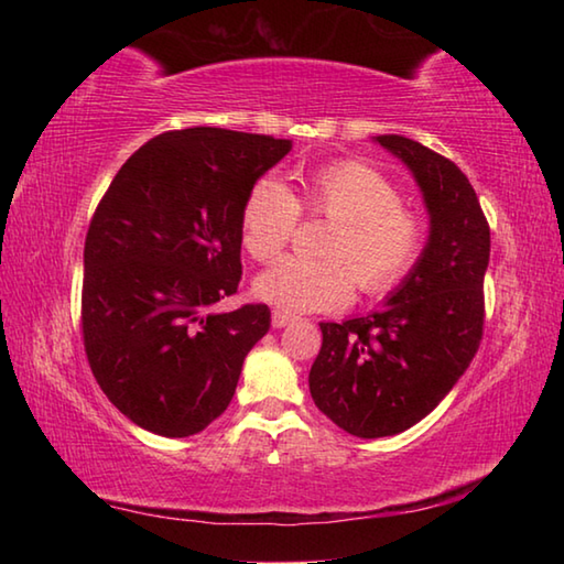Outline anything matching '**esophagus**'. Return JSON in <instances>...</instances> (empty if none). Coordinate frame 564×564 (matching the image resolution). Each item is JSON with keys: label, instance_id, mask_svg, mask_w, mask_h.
<instances>
[{"label": "esophagus", "instance_id": "34e87169", "mask_svg": "<svg viewBox=\"0 0 564 564\" xmlns=\"http://www.w3.org/2000/svg\"><path fill=\"white\" fill-rule=\"evenodd\" d=\"M291 321H293V316H289V313H283V311H273V316H271L273 328H285Z\"/></svg>", "mask_w": 564, "mask_h": 564}]
</instances>
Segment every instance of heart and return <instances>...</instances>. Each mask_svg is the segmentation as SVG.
I'll use <instances>...</instances> for the list:
<instances>
[{"label": "heart", "mask_w": 564, "mask_h": 564, "mask_svg": "<svg viewBox=\"0 0 564 564\" xmlns=\"http://www.w3.org/2000/svg\"><path fill=\"white\" fill-rule=\"evenodd\" d=\"M301 212L333 218L321 253L326 259H281L253 283L261 301L285 313L336 311L356 291H393L417 263L425 221L403 204L383 171L358 159L311 169L295 191L259 181L241 208V243L256 261L279 256L299 228Z\"/></svg>", "instance_id": "obj_1"}]
</instances>
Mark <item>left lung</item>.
I'll use <instances>...</instances> for the list:
<instances>
[{
    "label": "left lung",
    "mask_w": 564,
    "mask_h": 564,
    "mask_svg": "<svg viewBox=\"0 0 564 564\" xmlns=\"http://www.w3.org/2000/svg\"><path fill=\"white\" fill-rule=\"evenodd\" d=\"M376 141L413 171L431 236L380 311L321 323L308 386L323 415L356 437L398 435L451 393L482 340L490 226L470 181L413 139Z\"/></svg>",
    "instance_id": "1"
}]
</instances>
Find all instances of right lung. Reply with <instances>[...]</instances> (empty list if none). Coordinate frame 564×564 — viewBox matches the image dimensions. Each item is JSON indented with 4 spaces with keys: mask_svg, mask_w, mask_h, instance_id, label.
I'll return each instance as SVG.
<instances>
[{
    "mask_svg": "<svg viewBox=\"0 0 564 564\" xmlns=\"http://www.w3.org/2000/svg\"><path fill=\"white\" fill-rule=\"evenodd\" d=\"M289 139L194 127L127 159L84 243L82 336L91 373L131 423L202 433L271 328L265 303L214 305L241 281V208Z\"/></svg>",
    "mask_w": 564,
    "mask_h": 564,
    "instance_id": "add662e5",
    "label": "right lung"
}]
</instances>
